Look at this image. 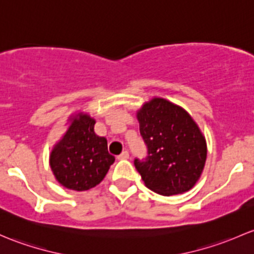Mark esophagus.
Listing matches in <instances>:
<instances>
[{
    "label": "esophagus",
    "mask_w": 254,
    "mask_h": 254,
    "mask_svg": "<svg viewBox=\"0 0 254 254\" xmlns=\"http://www.w3.org/2000/svg\"><path fill=\"white\" fill-rule=\"evenodd\" d=\"M128 158H129V153H128L127 150L122 151V153L117 156V159H119V160H126V159H128Z\"/></svg>",
    "instance_id": "esophagus-1"
}]
</instances>
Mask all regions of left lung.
<instances>
[{"label":"left lung","instance_id":"left-lung-1","mask_svg":"<svg viewBox=\"0 0 254 254\" xmlns=\"http://www.w3.org/2000/svg\"><path fill=\"white\" fill-rule=\"evenodd\" d=\"M139 132L146 158L134 166L149 190L161 195L190 190L199 180L206 160V143L190 115L163 98L138 110Z\"/></svg>","mask_w":254,"mask_h":254}]
</instances>
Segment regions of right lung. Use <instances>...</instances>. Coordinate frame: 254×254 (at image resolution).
<instances>
[{
    "mask_svg": "<svg viewBox=\"0 0 254 254\" xmlns=\"http://www.w3.org/2000/svg\"><path fill=\"white\" fill-rule=\"evenodd\" d=\"M95 120L79 112L70 119L62 139L54 146L50 166L57 181L73 190H87L100 184L114 164L108 140L94 132Z\"/></svg>",
    "mask_w": 254,
    "mask_h": 254,
    "instance_id": "right-lung-1",
    "label": "right lung"
}]
</instances>
